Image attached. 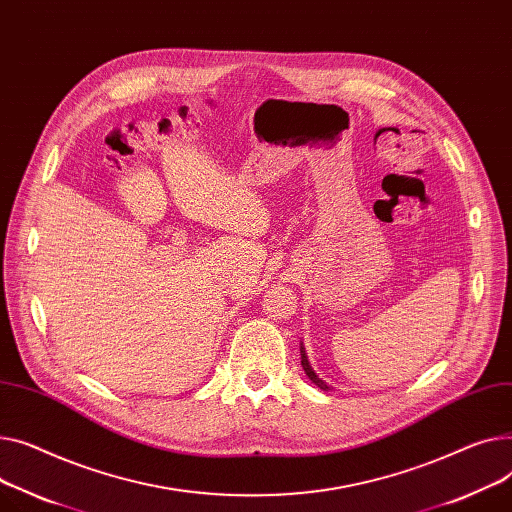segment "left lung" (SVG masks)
<instances>
[{"label": "left lung", "mask_w": 512, "mask_h": 512, "mask_svg": "<svg viewBox=\"0 0 512 512\" xmlns=\"http://www.w3.org/2000/svg\"><path fill=\"white\" fill-rule=\"evenodd\" d=\"M299 353H302V368H304V372H306V376L318 386V388H322V390H330V386L324 382V380H320L318 376H316V372L312 370V366H310V362H308V355H306V351H304V347L299 349Z\"/></svg>", "instance_id": "left-lung-1"}]
</instances>
